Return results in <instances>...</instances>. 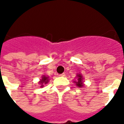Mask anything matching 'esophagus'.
<instances>
[{
	"instance_id": "34e87169",
	"label": "esophagus",
	"mask_w": 124,
	"mask_h": 124,
	"mask_svg": "<svg viewBox=\"0 0 124 124\" xmlns=\"http://www.w3.org/2000/svg\"><path fill=\"white\" fill-rule=\"evenodd\" d=\"M59 76H60V77H65V76H66V74H65V73L60 74V75Z\"/></svg>"
}]
</instances>
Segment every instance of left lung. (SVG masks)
I'll return each instance as SVG.
<instances>
[{"mask_svg": "<svg viewBox=\"0 0 124 124\" xmlns=\"http://www.w3.org/2000/svg\"><path fill=\"white\" fill-rule=\"evenodd\" d=\"M76 84V85L78 87H82L84 86V78L82 77V75L81 74H77V77H76L75 81L73 82Z\"/></svg>", "mask_w": 124, "mask_h": 124, "instance_id": "1", "label": "left lung"}]
</instances>
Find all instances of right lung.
<instances>
[{
    "label": "right lung",
    "instance_id": "add662e5",
    "mask_svg": "<svg viewBox=\"0 0 124 124\" xmlns=\"http://www.w3.org/2000/svg\"><path fill=\"white\" fill-rule=\"evenodd\" d=\"M49 80V77H47V76L46 75H42V78L39 81V84L41 85H40V87H44V85L47 84Z\"/></svg>",
    "mask_w": 124,
    "mask_h": 124
}]
</instances>
